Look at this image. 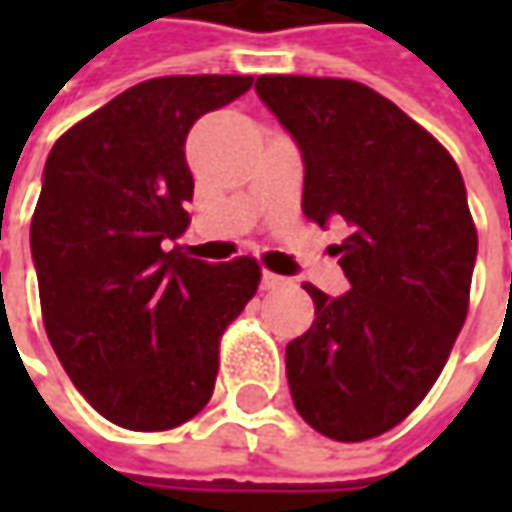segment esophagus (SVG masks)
I'll use <instances>...</instances> for the list:
<instances>
[{"instance_id":"obj_1","label":"esophagus","mask_w":512,"mask_h":512,"mask_svg":"<svg viewBox=\"0 0 512 512\" xmlns=\"http://www.w3.org/2000/svg\"><path fill=\"white\" fill-rule=\"evenodd\" d=\"M279 287H285V276H276V273L265 270L262 273V290H279Z\"/></svg>"}]
</instances>
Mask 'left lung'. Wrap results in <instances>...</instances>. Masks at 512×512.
I'll return each instance as SVG.
<instances>
[{
  "label": "left lung",
  "instance_id": "8db88e82",
  "mask_svg": "<svg viewBox=\"0 0 512 512\" xmlns=\"http://www.w3.org/2000/svg\"><path fill=\"white\" fill-rule=\"evenodd\" d=\"M256 93L302 150L307 219L350 290L305 285L316 319L287 344L290 396L336 442L382 436L439 379L467 319L476 227L453 156L382 93L350 79L259 76Z\"/></svg>",
  "mask_w": 512,
  "mask_h": 512
}]
</instances>
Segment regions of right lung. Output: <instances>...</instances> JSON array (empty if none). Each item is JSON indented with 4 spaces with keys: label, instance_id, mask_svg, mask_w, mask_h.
Listing matches in <instances>:
<instances>
[{
    "label": "right lung",
    "instance_id": "1",
    "mask_svg": "<svg viewBox=\"0 0 512 512\" xmlns=\"http://www.w3.org/2000/svg\"><path fill=\"white\" fill-rule=\"evenodd\" d=\"M253 76H162L133 85L53 145L30 222L42 319L76 390L108 422L170 430L213 396L219 339L253 299L250 259L207 265L185 233L193 122Z\"/></svg>",
    "mask_w": 512,
    "mask_h": 512
}]
</instances>
